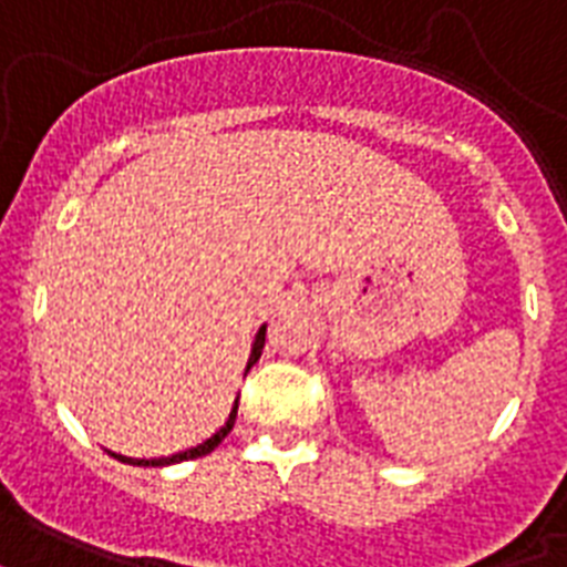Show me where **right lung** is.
Returning <instances> with one entry per match:
<instances>
[{
	"label": "right lung",
	"mask_w": 567,
	"mask_h": 567,
	"mask_svg": "<svg viewBox=\"0 0 567 567\" xmlns=\"http://www.w3.org/2000/svg\"><path fill=\"white\" fill-rule=\"evenodd\" d=\"M262 343H266V324H262L260 331H257V337H254V346H251V354H248V367H245V375H248V370H251L254 363L260 361ZM236 411H239V396H236V405H234V411H230V416H227V423H224L221 429L213 434V437H206L204 443H197V446H192V450L177 452V455H168V458H126V455H117V452H112V450H109V455H112V458H117V462H124V464H138V467H165V464H179V462H188V458H200V455L213 452L215 446H218V443L227 437V434L234 432Z\"/></svg>",
	"instance_id": "right-lung-1"
}]
</instances>
